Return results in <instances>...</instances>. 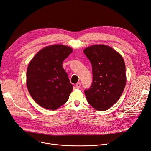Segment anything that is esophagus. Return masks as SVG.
<instances>
[{
	"instance_id": "obj_1",
	"label": "esophagus",
	"mask_w": 151,
	"mask_h": 151,
	"mask_svg": "<svg viewBox=\"0 0 151 151\" xmlns=\"http://www.w3.org/2000/svg\"><path fill=\"white\" fill-rule=\"evenodd\" d=\"M81 83H77V84H76V88H77V89H79V88H81Z\"/></svg>"
}]
</instances>
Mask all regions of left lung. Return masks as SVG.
Here are the masks:
<instances>
[{"instance_id": "obj_1", "label": "left lung", "mask_w": 151, "mask_h": 151, "mask_svg": "<svg viewBox=\"0 0 151 151\" xmlns=\"http://www.w3.org/2000/svg\"><path fill=\"white\" fill-rule=\"evenodd\" d=\"M84 53L92 65L93 83L84 91L87 101L99 111L107 110L120 98L126 84L125 64L115 50L95 45Z\"/></svg>"}]
</instances>
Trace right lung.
Segmentation results:
<instances>
[{
    "instance_id": "right-lung-1",
    "label": "right lung",
    "mask_w": 151,
    "mask_h": 151,
    "mask_svg": "<svg viewBox=\"0 0 151 151\" xmlns=\"http://www.w3.org/2000/svg\"><path fill=\"white\" fill-rule=\"evenodd\" d=\"M72 52L65 45H51L41 50L29 62L27 88L40 106L55 110L67 101L73 86L62 63Z\"/></svg>"
}]
</instances>
